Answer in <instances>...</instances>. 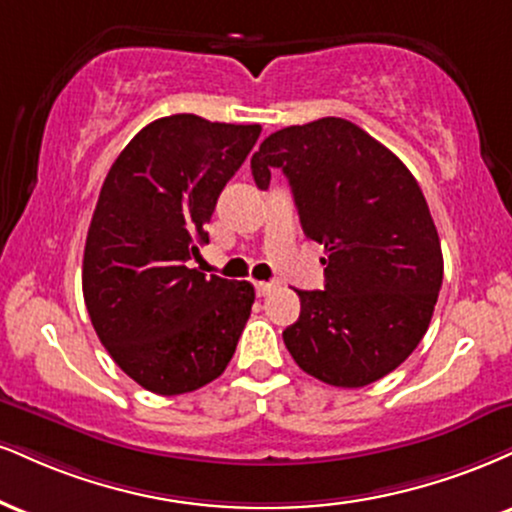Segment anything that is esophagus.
<instances>
[{
  "label": "esophagus",
  "mask_w": 512,
  "mask_h": 512,
  "mask_svg": "<svg viewBox=\"0 0 512 512\" xmlns=\"http://www.w3.org/2000/svg\"><path fill=\"white\" fill-rule=\"evenodd\" d=\"M276 288V283L274 281H260V283H255V291H257V295H260V298H264V295H269Z\"/></svg>",
  "instance_id": "esophagus-1"
}]
</instances>
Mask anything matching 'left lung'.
<instances>
[{"instance_id": "8db88e82", "label": "left lung", "mask_w": 512, "mask_h": 512, "mask_svg": "<svg viewBox=\"0 0 512 512\" xmlns=\"http://www.w3.org/2000/svg\"><path fill=\"white\" fill-rule=\"evenodd\" d=\"M291 183L307 238L324 245V291H298L283 343L303 372L360 389L393 372L432 322L443 281L439 233L415 176L389 147L336 116L269 135L250 159Z\"/></svg>"}]
</instances>
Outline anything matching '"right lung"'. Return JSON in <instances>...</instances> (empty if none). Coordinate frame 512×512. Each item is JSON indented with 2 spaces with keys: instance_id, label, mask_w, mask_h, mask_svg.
Instances as JSON below:
<instances>
[{
  "instance_id": "add662e5",
  "label": "right lung",
  "mask_w": 512,
  "mask_h": 512,
  "mask_svg": "<svg viewBox=\"0 0 512 512\" xmlns=\"http://www.w3.org/2000/svg\"><path fill=\"white\" fill-rule=\"evenodd\" d=\"M262 126L157 119L104 178L83 255V298L102 346L159 396L209 384L236 353L255 288L190 269L217 197Z\"/></svg>"
}]
</instances>
